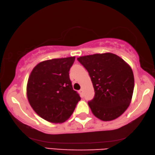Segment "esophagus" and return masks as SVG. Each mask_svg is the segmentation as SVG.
I'll list each match as a JSON object with an SVG mask.
<instances>
[{"instance_id":"esophagus-1","label":"esophagus","mask_w":155,"mask_h":155,"mask_svg":"<svg viewBox=\"0 0 155 155\" xmlns=\"http://www.w3.org/2000/svg\"><path fill=\"white\" fill-rule=\"evenodd\" d=\"M79 93H80V94L81 95L83 96V95H84V90L82 89V88H81V89L79 91Z\"/></svg>"}]
</instances>
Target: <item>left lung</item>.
<instances>
[{
    "mask_svg": "<svg viewBox=\"0 0 155 155\" xmlns=\"http://www.w3.org/2000/svg\"><path fill=\"white\" fill-rule=\"evenodd\" d=\"M77 60L87 70L94 88V97L88 101L93 115L102 121L113 120L122 115L130 104L135 85L130 66L111 53Z\"/></svg>",
    "mask_w": 155,
    "mask_h": 155,
    "instance_id": "left-lung-1",
    "label": "left lung"
}]
</instances>
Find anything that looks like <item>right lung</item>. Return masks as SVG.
Returning a JSON list of instances; mask_svg holds the SVG:
<instances>
[{"mask_svg": "<svg viewBox=\"0 0 155 155\" xmlns=\"http://www.w3.org/2000/svg\"><path fill=\"white\" fill-rule=\"evenodd\" d=\"M75 58L43 61L30 74L27 86L28 100L35 112L49 122H64L81 100L73 90L68 73Z\"/></svg>", "mask_w": 155, "mask_h": 155, "instance_id": "1", "label": "right lung"}]
</instances>
